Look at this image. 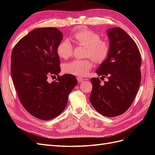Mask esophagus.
Segmentation results:
<instances>
[{
  "mask_svg": "<svg viewBox=\"0 0 155 155\" xmlns=\"http://www.w3.org/2000/svg\"><path fill=\"white\" fill-rule=\"evenodd\" d=\"M77 79H78V81L79 83H81V82H82L83 81H84V79H83V78H81V77H78V78H77Z\"/></svg>",
  "mask_w": 155,
  "mask_h": 155,
  "instance_id": "1",
  "label": "esophagus"
}]
</instances>
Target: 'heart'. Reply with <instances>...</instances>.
Wrapping results in <instances>:
<instances>
[{
    "instance_id": "obj_1",
    "label": "heart",
    "mask_w": 155,
    "mask_h": 155,
    "mask_svg": "<svg viewBox=\"0 0 155 155\" xmlns=\"http://www.w3.org/2000/svg\"><path fill=\"white\" fill-rule=\"evenodd\" d=\"M73 38L79 45L87 46L86 57H91L96 62L101 63L107 58L109 53V45L101 40L99 34L89 30L77 31L74 33ZM57 54L59 57L67 59L72 55L73 46L68 39L61 41L58 45ZM93 67L92 59H75L65 63L63 70L65 73L76 76H85Z\"/></svg>"
}]
</instances>
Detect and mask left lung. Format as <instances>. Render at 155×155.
Listing matches in <instances>:
<instances>
[{
  "mask_svg": "<svg viewBox=\"0 0 155 155\" xmlns=\"http://www.w3.org/2000/svg\"><path fill=\"white\" fill-rule=\"evenodd\" d=\"M109 53L96 70L107 77L101 85L99 78H91L92 90L90 101L103 116L114 117L124 114L135 98L141 81V55L133 39L120 28L107 31Z\"/></svg>",
  "mask_w": 155,
  "mask_h": 155,
  "instance_id": "obj_1",
  "label": "left lung"
}]
</instances>
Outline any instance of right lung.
<instances>
[{"instance_id":"1","label":"right lung","mask_w":155,"mask_h":155,"mask_svg":"<svg viewBox=\"0 0 155 155\" xmlns=\"http://www.w3.org/2000/svg\"><path fill=\"white\" fill-rule=\"evenodd\" d=\"M63 34L57 28H40L29 32L14 46L11 74L19 100L30 114L43 120L64 110L69 94L77 84L74 75L59 76L57 46ZM58 76L50 83L48 79Z\"/></svg>"}]
</instances>
